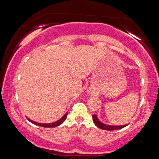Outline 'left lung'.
<instances>
[{"instance_id":"left-lung-1","label":"left lung","mask_w":159,"mask_h":159,"mask_svg":"<svg viewBox=\"0 0 159 159\" xmlns=\"http://www.w3.org/2000/svg\"><path fill=\"white\" fill-rule=\"evenodd\" d=\"M93 122L95 123V124L98 126V128L102 130H119V129H121L127 126V125H120V126H114V125H109L107 124H104V123H102V122L99 121L98 118H97L96 114L93 115Z\"/></svg>"}]
</instances>
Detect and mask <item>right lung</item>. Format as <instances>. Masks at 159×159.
Segmentation results:
<instances>
[{
	"mask_svg": "<svg viewBox=\"0 0 159 159\" xmlns=\"http://www.w3.org/2000/svg\"><path fill=\"white\" fill-rule=\"evenodd\" d=\"M67 115H68V113H66V114L64 115L63 117H61L60 120H57V121H56L55 123H40L33 121V120H30L28 118H27V119L29 120V121H30L31 123H34V124H35V125L42 126V127H44V128H55V127H57V126L61 124V123H62L64 121V120H66V118L67 117Z\"/></svg>",
	"mask_w": 159,
	"mask_h": 159,
	"instance_id": "add662e5",
	"label": "right lung"
}]
</instances>
